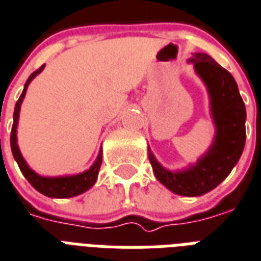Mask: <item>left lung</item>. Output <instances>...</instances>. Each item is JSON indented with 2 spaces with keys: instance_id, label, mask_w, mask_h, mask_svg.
I'll list each match as a JSON object with an SVG mask.
<instances>
[{
  "instance_id": "left-lung-1",
  "label": "left lung",
  "mask_w": 261,
  "mask_h": 261,
  "mask_svg": "<svg viewBox=\"0 0 261 261\" xmlns=\"http://www.w3.org/2000/svg\"><path fill=\"white\" fill-rule=\"evenodd\" d=\"M205 85L210 95L215 138L210 149L194 164L170 171L157 162L148 148L149 162L156 179L175 194L198 197L214 190L236 167L245 146L246 109L236 79L206 53H194L188 60Z\"/></svg>"
}]
</instances>
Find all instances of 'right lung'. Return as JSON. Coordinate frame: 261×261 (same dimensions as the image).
<instances>
[{"label":"right lung","instance_id":"1","mask_svg":"<svg viewBox=\"0 0 261 261\" xmlns=\"http://www.w3.org/2000/svg\"><path fill=\"white\" fill-rule=\"evenodd\" d=\"M43 68H45V65H42L41 68L37 69L35 72L30 75V77L27 79V82L24 85V89H23V93H21V95L17 99V102H16L15 112H13V126H12L11 133L12 154L15 157L16 163L19 164L21 174L24 175V178L29 180L30 185L35 190L42 193L43 196L51 197V198H69V197L79 196V194L87 192L95 184L97 176H98L99 167H101V163H102V150L99 149L98 156L95 159V162L93 163V166L89 170L81 172V174L65 175V176H42V175L37 174L35 171L30 168L27 162L24 160V157L21 156V153H20L16 133H17V123H19L20 107H21V102L24 99L27 87H29L31 81L37 76L38 73L42 72Z\"/></svg>","mask_w":261,"mask_h":261}]
</instances>
